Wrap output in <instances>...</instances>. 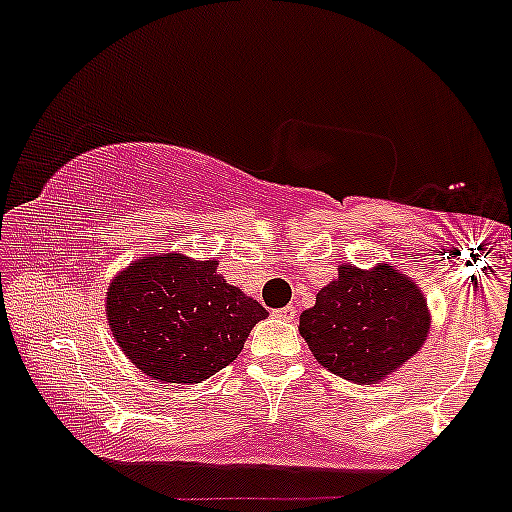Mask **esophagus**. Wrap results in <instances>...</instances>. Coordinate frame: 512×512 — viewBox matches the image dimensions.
Instances as JSON below:
<instances>
[{
  "label": "esophagus",
  "mask_w": 512,
  "mask_h": 512,
  "mask_svg": "<svg viewBox=\"0 0 512 512\" xmlns=\"http://www.w3.org/2000/svg\"><path fill=\"white\" fill-rule=\"evenodd\" d=\"M274 315L279 317V320H286V322H291L293 317H296V308H293V305H286V308H279V310H274Z\"/></svg>",
  "instance_id": "1"
}]
</instances>
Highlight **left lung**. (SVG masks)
<instances>
[{
	"label": "left lung",
	"mask_w": 512,
	"mask_h": 512,
	"mask_svg": "<svg viewBox=\"0 0 512 512\" xmlns=\"http://www.w3.org/2000/svg\"><path fill=\"white\" fill-rule=\"evenodd\" d=\"M301 334L320 366L351 383H375L421 349L426 298L385 264L373 272L344 264L301 315Z\"/></svg>",
	"instance_id": "obj_1"
}]
</instances>
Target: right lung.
Returning <instances> with one entry per match:
<instances>
[{
  "label": "right lung",
  "mask_w": 512,
  "mask_h": 512,
  "mask_svg": "<svg viewBox=\"0 0 512 512\" xmlns=\"http://www.w3.org/2000/svg\"><path fill=\"white\" fill-rule=\"evenodd\" d=\"M214 260L158 255L108 289V322L129 361L163 383H199L236 361L267 310L216 274Z\"/></svg>",
  "instance_id": "add662e5"
}]
</instances>
